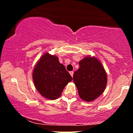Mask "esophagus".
I'll use <instances>...</instances> for the list:
<instances>
[{
	"instance_id": "34e87169",
	"label": "esophagus",
	"mask_w": 133,
	"mask_h": 133,
	"mask_svg": "<svg viewBox=\"0 0 133 133\" xmlns=\"http://www.w3.org/2000/svg\"><path fill=\"white\" fill-rule=\"evenodd\" d=\"M69 73H70V74H71V76H72V77L73 74H74V72H73V71H70Z\"/></svg>"
}]
</instances>
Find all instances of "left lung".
Wrapping results in <instances>:
<instances>
[{
    "instance_id": "8db88e82",
    "label": "left lung",
    "mask_w": 133,
    "mask_h": 133,
    "mask_svg": "<svg viewBox=\"0 0 133 133\" xmlns=\"http://www.w3.org/2000/svg\"><path fill=\"white\" fill-rule=\"evenodd\" d=\"M79 64V69L73 75V81L81 98L92 101L101 95L106 88V72L99 61L94 57H86Z\"/></svg>"
}]
</instances>
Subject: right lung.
<instances>
[{
	"label": "right lung",
	"instance_id": "right-lung-1",
	"mask_svg": "<svg viewBox=\"0 0 133 133\" xmlns=\"http://www.w3.org/2000/svg\"><path fill=\"white\" fill-rule=\"evenodd\" d=\"M32 77L39 93L51 100L60 97L65 86L72 80L58 57L48 53L44 54L39 60L34 69Z\"/></svg>",
	"mask_w": 133,
	"mask_h": 133
}]
</instances>
